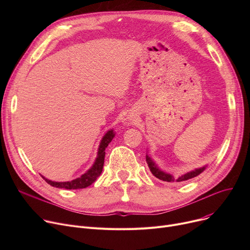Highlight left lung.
Masks as SVG:
<instances>
[{"label": "left lung", "mask_w": 250, "mask_h": 250, "mask_svg": "<svg viewBox=\"0 0 250 250\" xmlns=\"http://www.w3.org/2000/svg\"><path fill=\"white\" fill-rule=\"evenodd\" d=\"M146 161H147V164H148V166H149V168H150V171L152 172V174H153L155 177L159 178L160 180L167 181V182H174V181H175V182H182V181L188 180V179H190V178H193V177H195V176L200 175L202 172L205 171V169H206L207 166H208V165H205V166L200 167V168H195V169L191 170V171H189V172H187V173H185V174H182V175L176 177V176H173L172 174H170V173L165 172V171H163V170H161V169L158 167V165H157V164L154 162V160L151 158V157H150L148 154L146 155Z\"/></svg>", "instance_id": "left-lung-1"}]
</instances>
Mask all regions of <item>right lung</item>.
I'll return each instance as SVG.
<instances>
[{
    "label": "right lung",
    "mask_w": 250,
    "mask_h": 250,
    "mask_svg": "<svg viewBox=\"0 0 250 250\" xmlns=\"http://www.w3.org/2000/svg\"><path fill=\"white\" fill-rule=\"evenodd\" d=\"M115 133L113 129L107 130V133L105 134L102 137V140L100 141L99 147H98V152H97V157L96 159L88 169L87 171L82 174L80 177H78L76 179H73L71 181H63V182H58V181H52L44 176L42 178L50 185L51 187H55L58 188H64V189H79V188H85L91 186L101 174L102 169H103V164H104V157H105V149L108 146V144L112 141L114 138Z\"/></svg>",
    "instance_id": "obj_1"
}]
</instances>
